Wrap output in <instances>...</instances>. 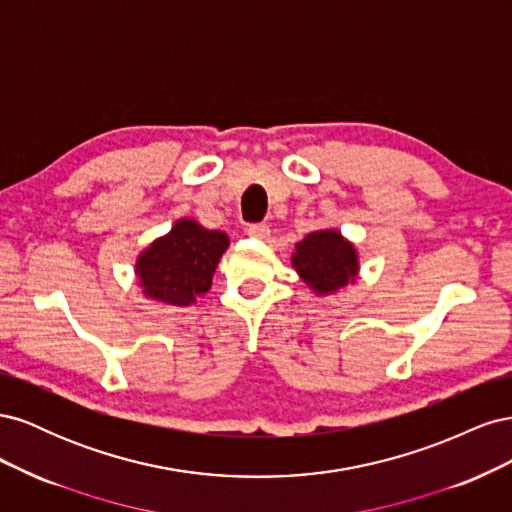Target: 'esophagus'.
<instances>
[{"mask_svg":"<svg viewBox=\"0 0 512 512\" xmlns=\"http://www.w3.org/2000/svg\"><path fill=\"white\" fill-rule=\"evenodd\" d=\"M247 235L254 237V239H269L271 230L267 224H252L250 228H247Z\"/></svg>","mask_w":512,"mask_h":512,"instance_id":"esophagus-1","label":"esophagus"}]
</instances>
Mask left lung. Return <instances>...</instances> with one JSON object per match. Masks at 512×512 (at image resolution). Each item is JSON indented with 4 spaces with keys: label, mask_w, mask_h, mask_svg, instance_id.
Returning a JSON list of instances; mask_svg holds the SVG:
<instances>
[{
    "label": "left lung",
    "mask_w": 512,
    "mask_h": 512,
    "mask_svg": "<svg viewBox=\"0 0 512 512\" xmlns=\"http://www.w3.org/2000/svg\"><path fill=\"white\" fill-rule=\"evenodd\" d=\"M290 262L307 288L318 297H327L354 284L361 269L354 243L335 228L309 232L294 245Z\"/></svg>",
    "instance_id": "1"
}]
</instances>
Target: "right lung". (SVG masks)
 <instances>
[{
	"label": "right lung",
	"mask_w": 512,
	"mask_h": 512,
	"mask_svg": "<svg viewBox=\"0 0 512 512\" xmlns=\"http://www.w3.org/2000/svg\"><path fill=\"white\" fill-rule=\"evenodd\" d=\"M228 235L181 218L164 237L138 254L134 273L151 301L188 307L211 288L213 273L228 250Z\"/></svg>",
	"instance_id": "right-lung-1"
}]
</instances>
